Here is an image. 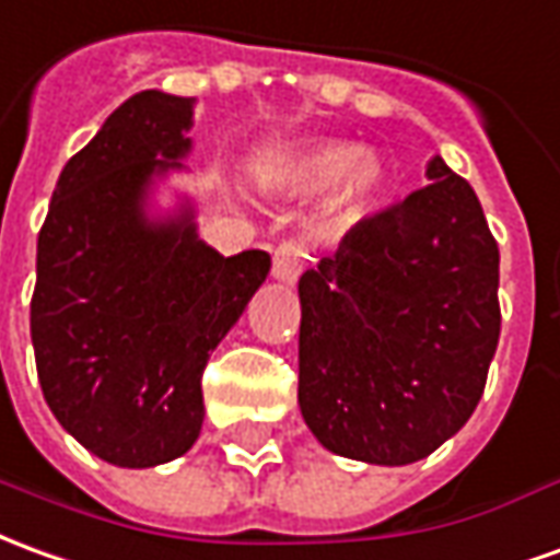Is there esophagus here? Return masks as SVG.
Segmentation results:
<instances>
[{"label": "esophagus", "mask_w": 560, "mask_h": 560, "mask_svg": "<svg viewBox=\"0 0 560 560\" xmlns=\"http://www.w3.org/2000/svg\"><path fill=\"white\" fill-rule=\"evenodd\" d=\"M303 272V245L300 242H281L272 257V276L284 284H293Z\"/></svg>", "instance_id": "obj_1"}]
</instances>
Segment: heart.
I'll list each match as a JSON object with an SVG mask.
<instances>
[{
    "label": "heart",
    "instance_id": "b5f03b06",
    "mask_svg": "<svg viewBox=\"0 0 560 560\" xmlns=\"http://www.w3.org/2000/svg\"><path fill=\"white\" fill-rule=\"evenodd\" d=\"M272 175L281 185L300 194H315L327 187V206L336 214H358L385 190V163L354 151L346 142H318L300 148L276 163Z\"/></svg>",
    "mask_w": 560,
    "mask_h": 560
}]
</instances>
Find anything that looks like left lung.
Masks as SVG:
<instances>
[{
    "label": "left lung",
    "instance_id": "left-lung-1",
    "mask_svg": "<svg viewBox=\"0 0 560 560\" xmlns=\"http://www.w3.org/2000/svg\"><path fill=\"white\" fill-rule=\"evenodd\" d=\"M430 185L363 218L300 279V409L334 455L402 467L467 424L500 339V252L476 190Z\"/></svg>",
    "mask_w": 560,
    "mask_h": 560
}]
</instances>
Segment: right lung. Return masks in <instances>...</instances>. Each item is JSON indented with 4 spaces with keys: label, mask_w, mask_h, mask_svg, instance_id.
<instances>
[{
    "label": "right lung",
    "mask_w": 560,
    "mask_h": 560,
    "mask_svg": "<svg viewBox=\"0 0 560 560\" xmlns=\"http://www.w3.org/2000/svg\"><path fill=\"white\" fill-rule=\"evenodd\" d=\"M194 96L142 90L60 172L35 254V370L50 412L115 467L182 457L202 428V370L267 281L269 254H218L194 209L148 218L182 170Z\"/></svg>",
    "instance_id": "add662e5"
}]
</instances>
